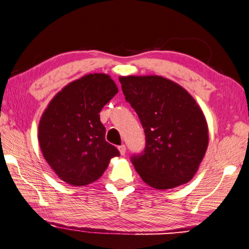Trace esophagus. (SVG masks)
<instances>
[{"label":"esophagus","instance_id":"1","mask_svg":"<svg viewBox=\"0 0 249 249\" xmlns=\"http://www.w3.org/2000/svg\"><path fill=\"white\" fill-rule=\"evenodd\" d=\"M119 151L121 153V156H124L125 155V152H126L125 144H121V146H119Z\"/></svg>","mask_w":249,"mask_h":249}]
</instances>
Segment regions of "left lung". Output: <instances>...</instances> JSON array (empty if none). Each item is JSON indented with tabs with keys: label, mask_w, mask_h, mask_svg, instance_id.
I'll use <instances>...</instances> for the list:
<instances>
[{
	"label": "left lung",
	"mask_w": 249,
	"mask_h": 249,
	"mask_svg": "<svg viewBox=\"0 0 249 249\" xmlns=\"http://www.w3.org/2000/svg\"><path fill=\"white\" fill-rule=\"evenodd\" d=\"M125 100L136 111L146 135L143 153L132 158L144 183L171 189L188 183L206 155L205 114L182 86L158 75L121 76Z\"/></svg>",
	"instance_id": "obj_1"
}]
</instances>
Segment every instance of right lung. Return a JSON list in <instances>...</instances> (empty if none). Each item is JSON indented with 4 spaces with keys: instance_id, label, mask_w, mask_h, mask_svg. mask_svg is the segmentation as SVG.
<instances>
[{
    "instance_id": "obj_1",
    "label": "right lung",
    "mask_w": 249,
    "mask_h": 249,
    "mask_svg": "<svg viewBox=\"0 0 249 249\" xmlns=\"http://www.w3.org/2000/svg\"><path fill=\"white\" fill-rule=\"evenodd\" d=\"M119 92L109 75L88 74L66 85L42 113L38 139L58 178L71 186L93 183L120 152L106 142L99 113Z\"/></svg>"
}]
</instances>
